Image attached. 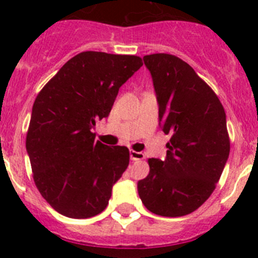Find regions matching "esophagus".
<instances>
[{"label": "esophagus", "instance_id": "34e87169", "mask_svg": "<svg viewBox=\"0 0 258 258\" xmlns=\"http://www.w3.org/2000/svg\"><path fill=\"white\" fill-rule=\"evenodd\" d=\"M145 159V154L142 152H137V151H131V160H143Z\"/></svg>", "mask_w": 258, "mask_h": 258}]
</instances>
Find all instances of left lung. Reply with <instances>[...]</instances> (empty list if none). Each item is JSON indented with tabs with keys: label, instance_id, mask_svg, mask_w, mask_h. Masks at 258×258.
Listing matches in <instances>:
<instances>
[{
	"label": "left lung",
	"instance_id": "1",
	"mask_svg": "<svg viewBox=\"0 0 258 258\" xmlns=\"http://www.w3.org/2000/svg\"><path fill=\"white\" fill-rule=\"evenodd\" d=\"M159 104V125L170 134L164 160L149 159L138 194L150 212L181 217L197 211L220 179L230 154L226 113L216 93L178 56H143Z\"/></svg>",
	"mask_w": 258,
	"mask_h": 258
}]
</instances>
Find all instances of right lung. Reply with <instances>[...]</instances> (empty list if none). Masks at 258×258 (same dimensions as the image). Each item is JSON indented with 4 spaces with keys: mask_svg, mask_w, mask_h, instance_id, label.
<instances>
[{
    "mask_svg": "<svg viewBox=\"0 0 258 258\" xmlns=\"http://www.w3.org/2000/svg\"><path fill=\"white\" fill-rule=\"evenodd\" d=\"M142 66L136 55L80 52L38 93L26 147L36 186L58 213L90 218L106 209L129 165V150L95 141L93 127Z\"/></svg>",
    "mask_w": 258,
    "mask_h": 258,
    "instance_id": "obj_1",
    "label": "right lung"
}]
</instances>
